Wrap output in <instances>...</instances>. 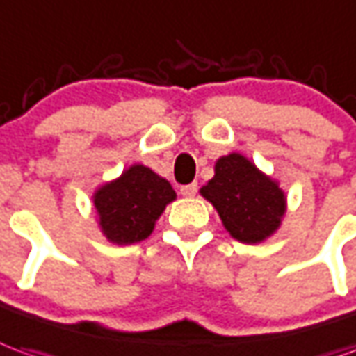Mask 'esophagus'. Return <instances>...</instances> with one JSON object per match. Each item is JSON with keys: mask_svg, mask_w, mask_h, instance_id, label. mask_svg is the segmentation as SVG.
I'll use <instances>...</instances> for the list:
<instances>
[{"mask_svg": "<svg viewBox=\"0 0 356 356\" xmlns=\"http://www.w3.org/2000/svg\"><path fill=\"white\" fill-rule=\"evenodd\" d=\"M198 193V185L196 183H188V185L181 186V195L183 196H195Z\"/></svg>", "mask_w": 356, "mask_h": 356, "instance_id": "obj_1", "label": "esophagus"}]
</instances>
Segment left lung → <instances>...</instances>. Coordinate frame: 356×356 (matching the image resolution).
I'll return each instance as SVG.
<instances>
[{"instance_id": "left-lung-1", "label": "left lung", "mask_w": 356, "mask_h": 356, "mask_svg": "<svg viewBox=\"0 0 356 356\" xmlns=\"http://www.w3.org/2000/svg\"><path fill=\"white\" fill-rule=\"evenodd\" d=\"M200 193L213 204L225 229L248 245L270 237L285 213L282 188L241 154L220 158L216 175Z\"/></svg>"}]
</instances>
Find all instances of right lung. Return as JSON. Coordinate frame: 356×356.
<instances>
[{"label":"right lung","instance_id":"1","mask_svg":"<svg viewBox=\"0 0 356 356\" xmlns=\"http://www.w3.org/2000/svg\"><path fill=\"white\" fill-rule=\"evenodd\" d=\"M175 200L171 185L144 165H133L94 196L104 235L118 245H133L154 229L165 204Z\"/></svg>","mask_w":356,"mask_h":356}]
</instances>
